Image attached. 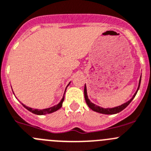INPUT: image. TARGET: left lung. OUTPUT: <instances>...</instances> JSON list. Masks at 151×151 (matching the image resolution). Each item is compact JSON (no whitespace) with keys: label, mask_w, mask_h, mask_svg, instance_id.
Instances as JSON below:
<instances>
[{"label":"left lung","mask_w":151,"mask_h":151,"mask_svg":"<svg viewBox=\"0 0 151 151\" xmlns=\"http://www.w3.org/2000/svg\"><path fill=\"white\" fill-rule=\"evenodd\" d=\"M141 79H142V76H141V78L139 80V83H138V87L137 89V91L135 92V93L134 94V96H132L131 99H130L129 101H128L127 102L124 103V104H121V105L118 106V107H115V108H103L101 107H99V106L96 105V104H93V103L89 101V99H88V96H87V91H86V86L85 84V86H84V97H85V100H86V102L87 104V105L89 106V108H91L92 111H96V112L98 113H100V114H117V113L120 112V111H123V109L127 107L129 104H130L132 101V99L135 98V96H136L137 92H138V89L140 87V84H141Z\"/></svg>","instance_id":"obj_1"}]
</instances>
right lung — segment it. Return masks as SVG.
Segmentation results:
<instances>
[{
    "label": "right lung",
    "instance_id": "obj_1",
    "mask_svg": "<svg viewBox=\"0 0 151 151\" xmlns=\"http://www.w3.org/2000/svg\"><path fill=\"white\" fill-rule=\"evenodd\" d=\"M68 85H69V84H68ZM68 86H67V87H68ZM65 91H66V89H65ZM64 99H65V93H64L63 98H62V99L61 100V101L59 103V104H56V105H55V106H53V107H51V108H46V109H43V110L34 109V108H29V107H27V106H25V104H22V105L24 106V107H25V108H26L27 110H28V111H31V112L33 113V114H35L44 115V114H51V113H52V112H55V111H58L59 108H62V103H63V101H64Z\"/></svg>",
    "mask_w": 151,
    "mask_h": 151
}]
</instances>
